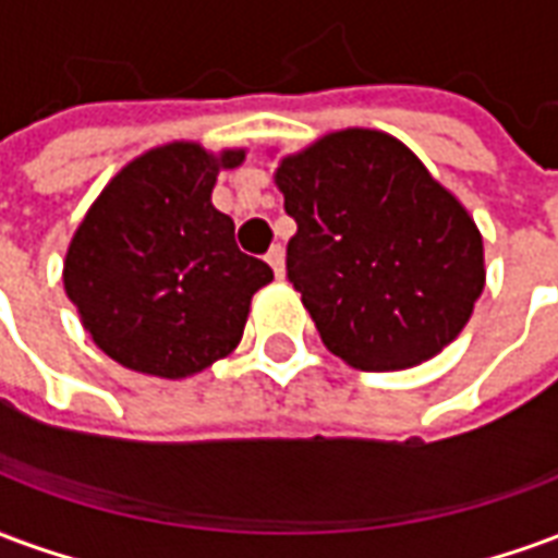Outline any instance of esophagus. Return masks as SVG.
Here are the masks:
<instances>
[{
	"mask_svg": "<svg viewBox=\"0 0 558 558\" xmlns=\"http://www.w3.org/2000/svg\"><path fill=\"white\" fill-rule=\"evenodd\" d=\"M266 263L275 268V275H278V278H283V271H287V268H283V247H280V244H271V251L266 254Z\"/></svg>",
	"mask_w": 558,
	"mask_h": 558,
	"instance_id": "34e87169",
	"label": "esophagus"
}]
</instances>
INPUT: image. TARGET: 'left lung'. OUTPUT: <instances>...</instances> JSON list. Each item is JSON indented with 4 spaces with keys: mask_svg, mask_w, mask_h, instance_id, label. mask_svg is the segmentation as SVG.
I'll return each instance as SVG.
<instances>
[{
    "mask_svg": "<svg viewBox=\"0 0 558 558\" xmlns=\"http://www.w3.org/2000/svg\"><path fill=\"white\" fill-rule=\"evenodd\" d=\"M275 184L299 223L287 278L328 352L359 371H403L463 331L484 290V242L412 148L343 128L283 155Z\"/></svg>",
    "mask_w": 558,
    "mask_h": 558,
    "instance_id": "obj_1",
    "label": "left lung"
}]
</instances>
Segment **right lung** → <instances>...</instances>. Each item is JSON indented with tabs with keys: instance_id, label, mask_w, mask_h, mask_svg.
Here are the masks:
<instances>
[{
	"instance_id": "add662e5",
	"label": "right lung",
	"mask_w": 558,
	"mask_h": 558,
	"mask_svg": "<svg viewBox=\"0 0 558 558\" xmlns=\"http://www.w3.org/2000/svg\"><path fill=\"white\" fill-rule=\"evenodd\" d=\"M242 160L244 148L187 140L148 148L80 220L65 292L95 347L128 371L184 379L239 347L254 292L275 278L211 206L218 172Z\"/></svg>"
}]
</instances>
